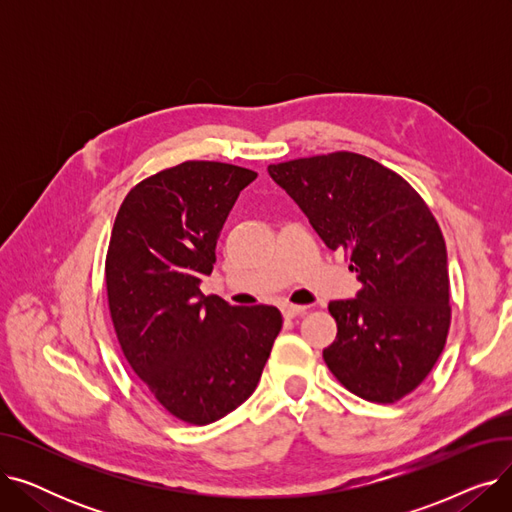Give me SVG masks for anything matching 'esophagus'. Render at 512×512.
Wrapping results in <instances>:
<instances>
[{
	"label": "esophagus",
	"mask_w": 512,
	"mask_h": 512,
	"mask_svg": "<svg viewBox=\"0 0 512 512\" xmlns=\"http://www.w3.org/2000/svg\"><path fill=\"white\" fill-rule=\"evenodd\" d=\"M305 311H307V307H303V305H292V303L282 305V315L284 317H297V315H303Z\"/></svg>",
	"instance_id": "esophagus-1"
}]
</instances>
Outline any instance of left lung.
I'll return each mask as SVG.
<instances>
[{
    "label": "left lung",
    "mask_w": 512,
    "mask_h": 512,
    "mask_svg": "<svg viewBox=\"0 0 512 512\" xmlns=\"http://www.w3.org/2000/svg\"><path fill=\"white\" fill-rule=\"evenodd\" d=\"M332 251L351 259L361 290L328 305L338 324L324 361L371 402L413 392L450 328L446 242L415 188L359 153L336 151L267 168Z\"/></svg>",
    "instance_id": "8db88e82"
}]
</instances>
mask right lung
<instances>
[{"mask_svg": "<svg viewBox=\"0 0 512 512\" xmlns=\"http://www.w3.org/2000/svg\"><path fill=\"white\" fill-rule=\"evenodd\" d=\"M257 172L184 161L139 182L116 215L105 259L107 301L122 353L168 413L207 425L257 388L282 315L201 292L240 191Z\"/></svg>", "mask_w": 512, "mask_h": 512, "instance_id": "right-lung-1", "label": "right lung"}]
</instances>
